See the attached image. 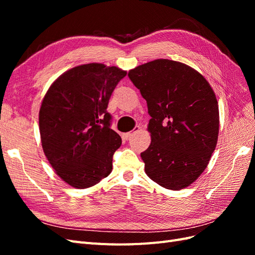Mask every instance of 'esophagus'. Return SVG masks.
<instances>
[{
	"label": "esophagus",
	"mask_w": 255,
	"mask_h": 255,
	"mask_svg": "<svg viewBox=\"0 0 255 255\" xmlns=\"http://www.w3.org/2000/svg\"><path fill=\"white\" fill-rule=\"evenodd\" d=\"M140 129V128L139 127H138V126H136L135 128H134V129L132 130V132H128V133H125V134H122V138H123V139H126V140H128V138L130 137V136H132L134 133H136V132H138V130H139Z\"/></svg>",
	"instance_id": "1"
}]
</instances>
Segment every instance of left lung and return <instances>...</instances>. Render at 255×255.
Here are the masks:
<instances>
[{"label":"left lung","instance_id":"1","mask_svg":"<svg viewBox=\"0 0 255 255\" xmlns=\"http://www.w3.org/2000/svg\"><path fill=\"white\" fill-rule=\"evenodd\" d=\"M128 78L151 116V144L140 154L146 175L167 189L189 186L217 144L219 110L211 85L195 69L169 59L138 66Z\"/></svg>","mask_w":255,"mask_h":255}]
</instances>
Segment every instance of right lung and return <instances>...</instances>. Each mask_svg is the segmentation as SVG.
I'll use <instances>...</instances> for the list:
<instances>
[{"label":"right lung","mask_w":255,"mask_h":255,"mask_svg":"<svg viewBox=\"0 0 255 255\" xmlns=\"http://www.w3.org/2000/svg\"><path fill=\"white\" fill-rule=\"evenodd\" d=\"M127 75L117 67L87 64L61 74L39 111L43 152L55 172L74 188L94 186L112 172L121 137L111 128L107 105Z\"/></svg>","instance_id":"right-lung-1"}]
</instances>
